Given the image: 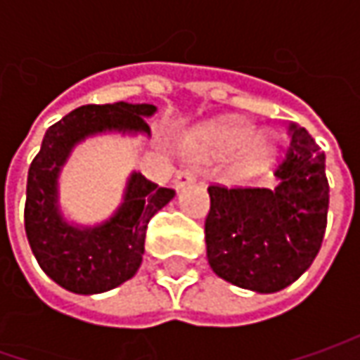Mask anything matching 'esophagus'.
Listing matches in <instances>:
<instances>
[{"label":"esophagus","instance_id":"34e87169","mask_svg":"<svg viewBox=\"0 0 360 360\" xmlns=\"http://www.w3.org/2000/svg\"><path fill=\"white\" fill-rule=\"evenodd\" d=\"M194 182H196V176L192 172H188V170H184V172L176 174V178H174V188H176V190H182V188L190 186V184H194Z\"/></svg>","mask_w":360,"mask_h":360}]
</instances>
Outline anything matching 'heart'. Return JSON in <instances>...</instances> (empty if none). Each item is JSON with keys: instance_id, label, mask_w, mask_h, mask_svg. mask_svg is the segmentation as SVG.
<instances>
[{"instance_id": "1", "label": "heart", "mask_w": 360, "mask_h": 360, "mask_svg": "<svg viewBox=\"0 0 360 360\" xmlns=\"http://www.w3.org/2000/svg\"><path fill=\"white\" fill-rule=\"evenodd\" d=\"M252 131H255L252 124L246 120H220L210 128L206 154L226 156L236 149L230 164L232 176L238 180H250L256 176H262L264 172H269L278 158V140L269 131H260V134H252Z\"/></svg>"}]
</instances>
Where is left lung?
I'll return each instance as SVG.
<instances>
[{
    "label": "left lung",
    "instance_id": "8db88e82",
    "mask_svg": "<svg viewBox=\"0 0 360 360\" xmlns=\"http://www.w3.org/2000/svg\"><path fill=\"white\" fill-rule=\"evenodd\" d=\"M274 176V188H208V264L226 283L260 295L283 290L309 270L328 212L325 152L304 128H290Z\"/></svg>",
    "mask_w": 360,
    "mask_h": 360
}]
</instances>
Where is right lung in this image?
<instances>
[{"label": "right lung", "instance_id": "obj_1", "mask_svg": "<svg viewBox=\"0 0 360 360\" xmlns=\"http://www.w3.org/2000/svg\"><path fill=\"white\" fill-rule=\"evenodd\" d=\"M156 112V105L128 102L82 105L44 136L39 154L27 172L25 234L41 270L70 292L100 295L130 281L142 264L150 218L176 192L131 170L118 208L100 222L82 224L68 216L60 200L63 166L77 146L96 136L150 138L146 120Z\"/></svg>", "mask_w": 360, "mask_h": 360}]
</instances>
